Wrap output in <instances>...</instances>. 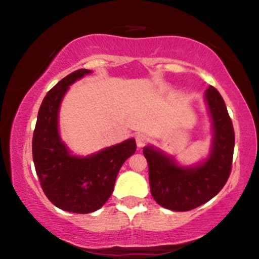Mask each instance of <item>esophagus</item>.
Masks as SVG:
<instances>
[{
    "label": "esophagus",
    "mask_w": 259,
    "mask_h": 259,
    "mask_svg": "<svg viewBox=\"0 0 259 259\" xmlns=\"http://www.w3.org/2000/svg\"><path fill=\"white\" fill-rule=\"evenodd\" d=\"M135 139H136V145H138L139 147H144L148 142L147 135H145V134H138Z\"/></svg>",
    "instance_id": "1"
}]
</instances>
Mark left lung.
I'll list each match as a JSON object with an SVG mask.
<instances>
[{
	"label": "left lung",
	"mask_w": 259,
	"mask_h": 259,
	"mask_svg": "<svg viewBox=\"0 0 259 259\" xmlns=\"http://www.w3.org/2000/svg\"><path fill=\"white\" fill-rule=\"evenodd\" d=\"M213 120V146L209 158L198 167L183 168L153 147L144 148L148 163L151 194L159 206L186 212L206 203L224 187L231 173L235 134L224 100L209 86L204 92Z\"/></svg>",
	"instance_id": "8db88e82"
}]
</instances>
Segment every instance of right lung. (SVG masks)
<instances>
[{"mask_svg": "<svg viewBox=\"0 0 259 259\" xmlns=\"http://www.w3.org/2000/svg\"><path fill=\"white\" fill-rule=\"evenodd\" d=\"M90 73L78 69L47 92L38 109L32 136V159L42 191L56 207L67 212L100 209L111 197L121 165L136 151L134 139L92 156H72L58 135V109L68 86Z\"/></svg>", "mask_w": 259, "mask_h": 259, "instance_id": "add662e5", "label": "right lung"}]
</instances>
